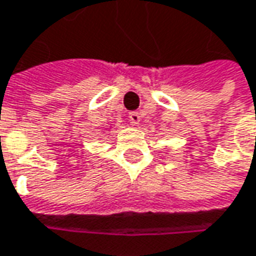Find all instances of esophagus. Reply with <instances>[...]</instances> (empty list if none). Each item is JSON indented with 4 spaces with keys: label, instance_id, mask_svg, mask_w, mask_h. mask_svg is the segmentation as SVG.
I'll list each match as a JSON object with an SVG mask.
<instances>
[{
    "label": "esophagus",
    "instance_id": "34e87169",
    "mask_svg": "<svg viewBox=\"0 0 256 256\" xmlns=\"http://www.w3.org/2000/svg\"><path fill=\"white\" fill-rule=\"evenodd\" d=\"M128 119H130L132 123H134V124H140L141 122V116L138 112H132V114L128 115Z\"/></svg>",
    "mask_w": 256,
    "mask_h": 256
}]
</instances>
